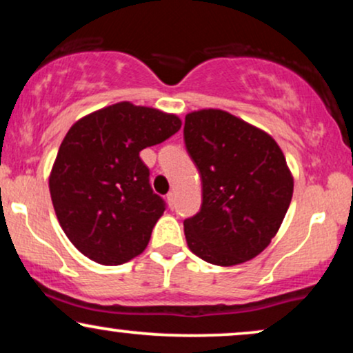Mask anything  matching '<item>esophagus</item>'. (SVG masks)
Listing matches in <instances>:
<instances>
[{"instance_id":"34e87169","label":"esophagus","mask_w":353,"mask_h":353,"mask_svg":"<svg viewBox=\"0 0 353 353\" xmlns=\"http://www.w3.org/2000/svg\"><path fill=\"white\" fill-rule=\"evenodd\" d=\"M165 197H168V204H169V208H174V197H176V196H174V192H169L168 194V196H165Z\"/></svg>"}]
</instances>
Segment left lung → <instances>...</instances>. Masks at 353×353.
<instances>
[{
	"label": "left lung",
	"mask_w": 353,
	"mask_h": 353,
	"mask_svg": "<svg viewBox=\"0 0 353 353\" xmlns=\"http://www.w3.org/2000/svg\"><path fill=\"white\" fill-rule=\"evenodd\" d=\"M184 143L202 181L201 210L184 221L189 249L214 265L250 261L270 244L292 201L282 149L221 109L189 112Z\"/></svg>",
	"instance_id": "1"
}]
</instances>
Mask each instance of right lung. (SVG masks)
I'll list each match as a JSON object with an SVG mask.
<instances>
[{
  "label": "right lung",
  "mask_w": 353,
  "mask_h": 353,
  "mask_svg": "<svg viewBox=\"0 0 353 353\" xmlns=\"http://www.w3.org/2000/svg\"><path fill=\"white\" fill-rule=\"evenodd\" d=\"M176 114L123 101L81 117L50 174L52 208L81 254L119 265L143 254L165 202L152 192L139 152L181 129Z\"/></svg>",
  "instance_id": "add662e5"
}]
</instances>
